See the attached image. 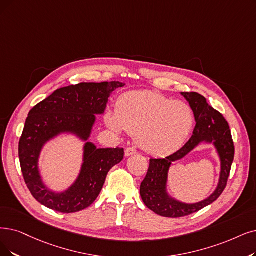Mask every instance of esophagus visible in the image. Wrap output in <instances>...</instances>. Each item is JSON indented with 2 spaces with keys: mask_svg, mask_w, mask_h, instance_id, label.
I'll use <instances>...</instances> for the list:
<instances>
[{
  "mask_svg": "<svg viewBox=\"0 0 256 256\" xmlns=\"http://www.w3.org/2000/svg\"><path fill=\"white\" fill-rule=\"evenodd\" d=\"M136 150L134 148L129 147V148H127V149L125 150V156H134V154H136Z\"/></svg>",
  "mask_w": 256,
  "mask_h": 256,
  "instance_id": "obj_1",
  "label": "esophagus"
}]
</instances>
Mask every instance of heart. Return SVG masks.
I'll list each match as a JSON object with an SVG mask.
<instances>
[{"label": "heart", "instance_id": "heart-1", "mask_svg": "<svg viewBox=\"0 0 256 256\" xmlns=\"http://www.w3.org/2000/svg\"><path fill=\"white\" fill-rule=\"evenodd\" d=\"M106 125L116 134H134L136 144L152 156H165L186 142L194 125L189 105L151 91L122 96L116 112L108 110Z\"/></svg>", "mask_w": 256, "mask_h": 256}]
</instances>
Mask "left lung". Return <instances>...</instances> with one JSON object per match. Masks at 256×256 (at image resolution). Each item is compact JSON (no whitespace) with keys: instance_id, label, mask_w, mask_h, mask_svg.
Segmentation results:
<instances>
[{"instance_id":"1","label":"left lung","mask_w":256,"mask_h":256,"mask_svg":"<svg viewBox=\"0 0 256 256\" xmlns=\"http://www.w3.org/2000/svg\"><path fill=\"white\" fill-rule=\"evenodd\" d=\"M193 111L196 125L191 138L178 151L165 158H150L147 176L140 184V196L145 205L164 218H182L209 206L216 202L227 186L234 158V144L227 120L218 110L209 106L207 100L196 92H182ZM200 142L213 144L221 160L218 187L212 196L196 204L182 203L166 192L168 171L173 161L184 157Z\"/></svg>"}]
</instances>
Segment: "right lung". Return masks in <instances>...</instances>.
<instances>
[{
    "label": "right lung",
    "mask_w": 256,
    "mask_h": 256,
    "mask_svg": "<svg viewBox=\"0 0 256 256\" xmlns=\"http://www.w3.org/2000/svg\"><path fill=\"white\" fill-rule=\"evenodd\" d=\"M120 82L80 83L60 88L29 111L18 142V158L26 185L32 196L45 207L62 213L88 208L104 186L109 170L124 158L122 148H96L86 142L84 165L74 183L64 192L48 190L38 170V158L47 141L62 133L88 140L96 114H103L108 98Z\"/></svg>",
    "instance_id": "obj_1"
}]
</instances>
